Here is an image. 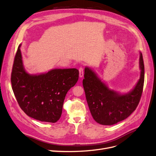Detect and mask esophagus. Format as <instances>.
Here are the masks:
<instances>
[{"label":"esophagus","instance_id":"esophagus-1","mask_svg":"<svg viewBox=\"0 0 156 156\" xmlns=\"http://www.w3.org/2000/svg\"><path fill=\"white\" fill-rule=\"evenodd\" d=\"M79 76L80 78H82L83 76V69L82 67L79 69Z\"/></svg>","mask_w":156,"mask_h":156}]
</instances>
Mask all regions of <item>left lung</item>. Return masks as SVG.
<instances>
[{
	"label": "left lung",
	"instance_id": "left-lung-1",
	"mask_svg": "<svg viewBox=\"0 0 156 156\" xmlns=\"http://www.w3.org/2000/svg\"><path fill=\"white\" fill-rule=\"evenodd\" d=\"M139 81L133 90L121 93L110 89L90 67L84 70L83 86L89 108L95 121L101 125L111 126L126 119L139 103L144 81V65L140 52Z\"/></svg>",
	"mask_w": 156,
	"mask_h": 156
}]
</instances>
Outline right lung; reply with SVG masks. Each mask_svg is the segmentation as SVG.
I'll return each instance as SVG.
<instances>
[{"label":"right lung","mask_w":156,"mask_h":156,"mask_svg":"<svg viewBox=\"0 0 156 156\" xmlns=\"http://www.w3.org/2000/svg\"><path fill=\"white\" fill-rule=\"evenodd\" d=\"M17 48L11 75L12 90L20 108L37 120L55 123L61 118L65 96L79 77L76 69H55L30 74L25 70Z\"/></svg>","instance_id":"right-lung-1"}]
</instances>
